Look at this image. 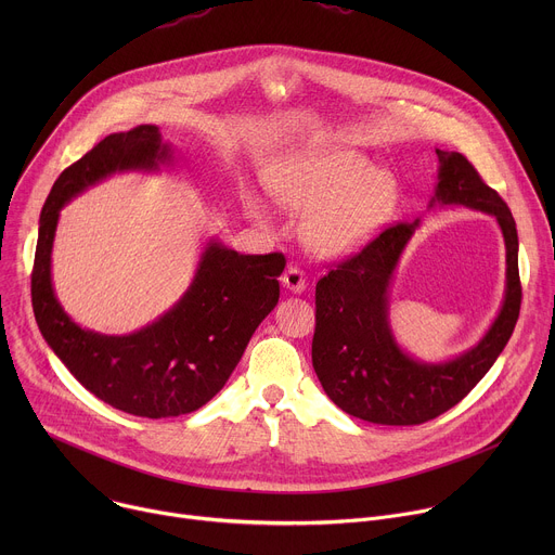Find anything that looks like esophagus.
<instances>
[{
	"label": "esophagus",
	"instance_id": "1",
	"mask_svg": "<svg viewBox=\"0 0 555 555\" xmlns=\"http://www.w3.org/2000/svg\"><path fill=\"white\" fill-rule=\"evenodd\" d=\"M281 283H283L289 292H294V294H300V292L307 287L305 272H302L300 268H296V266H289V268L283 272Z\"/></svg>",
	"mask_w": 555,
	"mask_h": 555
}]
</instances>
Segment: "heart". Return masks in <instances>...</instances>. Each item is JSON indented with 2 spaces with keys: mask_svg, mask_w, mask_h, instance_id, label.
Instances as JSON below:
<instances>
[{
  "mask_svg": "<svg viewBox=\"0 0 555 555\" xmlns=\"http://www.w3.org/2000/svg\"><path fill=\"white\" fill-rule=\"evenodd\" d=\"M274 199L307 215L302 240L315 255L347 257L364 248L398 208V184L356 151L315 149L296 153L270 176ZM253 217L266 208L248 199Z\"/></svg>",
  "mask_w": 555,
  "mask_h": 555,
  "instance_id": "heart-1",
  "label": "heart"
}]
</instances>
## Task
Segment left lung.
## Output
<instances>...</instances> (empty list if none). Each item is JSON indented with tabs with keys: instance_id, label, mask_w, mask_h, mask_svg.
I'll list each match as a JSON object with an SVG mask.
<instances>
[{
	"instance_id": "8db88e82",
	"label": "left lung",
	"mask_w": 555,
	"mask_h": 555,
	"mask_svg": "<svg viewBox=\"0 0 555 555\" xmlns=\"http://www.w3.org/2000/svg\"><path fill=\"white\" fill-rule=\"evenodd\" d=\"M433 204L494 215L507 250L505 300L488 334L454 360L428 364L404 353L388 325V285L420 221L384 228L358 255L315 283L311 362L330 400L345 413L384 426H417L456 406L505 349L520 313L518 232L512 210L456 151H439ZM430 204V206H433Z\"/></svg>"
}]
</instances>
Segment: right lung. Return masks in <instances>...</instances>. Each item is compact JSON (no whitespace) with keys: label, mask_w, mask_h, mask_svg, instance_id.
Masks as SVG:
<instances>
[{"label":"right lung","mask_w":555,"mask_h":555,"mask_svg":"<svg viewBox=\"0 0 555 555\" xmlns=\"http://www.w3.org/2000/svg\"><path fill=\"white\" fill-rule=\"evenodd\" d=\"M171 149L155 125L112 133L54 182L39 219L33 268L37 325L67 371L105 404L135 417H178L223 388L255 330L279 302L281 253L240 255L210 242L184 296L129 336L78 327L52 289L50 255L59 210L88 186L120 171H155Z\"/></svg>","instance_id":"right-lung-1"}]
</instances>
